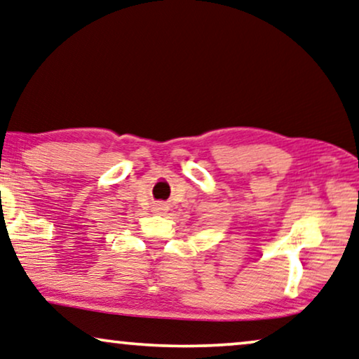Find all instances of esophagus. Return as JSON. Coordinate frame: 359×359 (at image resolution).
Masks as SVG:
<instances>
[{
    "instance_id": "obj_1",
    "label": "esophagus",
    "mask_w": 359,
    "mask_h": 359,
    "mask_svg": "<svg viewBox=\"0 0 359 359\" xmlns=\"http://www.w3.org/2000/svg\"><path fill=\"white\" fill-rule=\"evenodd\" d=\"M160 209H162V205H160Z\"/></svg>"
}]
</instances>
